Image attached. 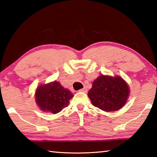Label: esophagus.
<instances>
[{"mask_svg": "<svg viewBox=\"0 0 157 157\" xmlns=\"http://www.w3.org/2000/svg\"><path fill=\"white\" fill-rule=\"evenodd\" d=\"M79 91H81V92H83V93H86L87 92V89L86 88H83V89H80L79 90Z\"/></svg>", "mask_w": 157, "mask_h": 157, "instance_id": "esophagus-1", "label": "esophagus"}]
</instances>
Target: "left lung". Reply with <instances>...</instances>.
Instances as JSON below:
<instances>
[{
	"label": "left lung",
	"mask_w": 157,
	"mask_h": 157,
	"mask_svg": "<svg viewBox=\"0 0 157 157\" xmlns=\"http://www.w3.org/2000/svg\"><path fill=\"white\" fill-rule=\"evenodd\" d=\"M129 95L128 84L120 76L101 75L93 82L88 96L93 105L105 111H118Z\"/></svg>",
	"instance_id": "8db88e82"
}]
</instances>
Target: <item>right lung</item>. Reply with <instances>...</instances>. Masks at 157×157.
<instances>
[{
    "label": "right lung",
    "mask_w": 157,
    "mask_h": 157,
    "mask_svg": "<svg viewBox=\"0 0 157 157\" xmlns=\"http://www.w3.org/2000/svg\"><path fill=\"white\" fill-rule=\"evenodd\" d=\"M73 95L64 89L59 82L41 84L35 92V100L39 109L44 112L57 113L68 107Z\"/></svg>",
    "instance_id": "obj_1"
}]
</instances>
